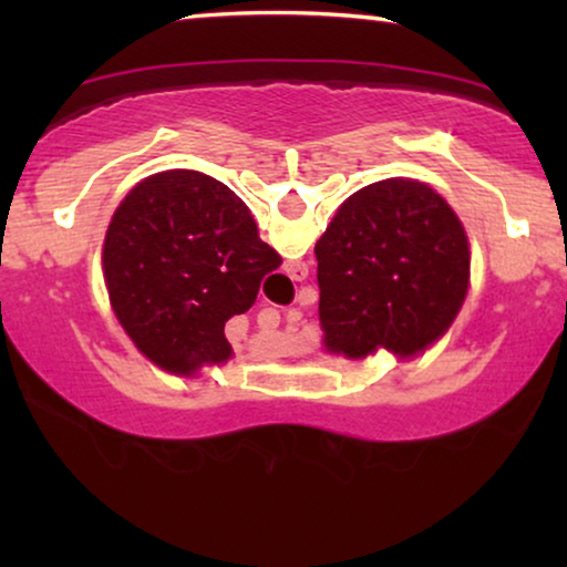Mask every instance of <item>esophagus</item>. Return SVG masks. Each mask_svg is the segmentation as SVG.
<instances>
[{
  "label": "esophagus",
  "mask_w": 567,
  "mask_h": 567,
  "mask_svg": "<svg viewBox=\"0 0 567 567\" xmlns=\"http://www.w3.org/2000/svg\"><path fill=\"white\" fill-rule=\"evenodd\" d=\"M258 320H260V324H262V328H266V330H274V328H276V324H278V322H281V317H278V312H276V309H262V312H260V317H258Z\"/></svg>",
  "instance_id": "34e87169"
}]
</instances>
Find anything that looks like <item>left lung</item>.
<instances>
[{
  "instance_id": "8db88e82",
  "label": "left lung",
  "mask_w": 567,
  "mask_h": 567,
  "mask_svg": "<svg viewBox=\"0 0 567 567\" xmlns=\"http://www.w3.org/2000/svg\"><path fill=\"white\" fill-rule=\"evenodd\" d=\"M324 348L367 359L425 351L470 286L460 216L429 185L390 177L355 190L315 245Z\"/></svg>"
}]
</instances>
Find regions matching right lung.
Instances as JSON below:
<instances>
[{
	"instance_id": "obj_1",
	"label": "right lung",
	"mask_w": 567,
	"mask_h": 567,
	"mask_svg": "<svg viewBox=\"0 0 567 567\" xmlns=\"http://www.w3.org/2000/svg\"><path fill=\"white\" fill-rule=\"evenodd\" d=\"M270 250L235 190L167 169L115 208L103 245L107 297L146 359L193 374L231 355L224 324L255 305Z\"/></svg>"
}]
</instances>
